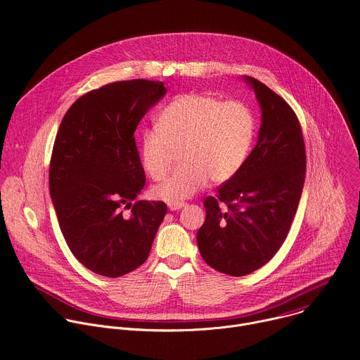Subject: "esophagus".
Wrapping results in <instances>:
<instances>
[{
	"instance_id": "1",
	"label": "esophagus",
	"mask_w": 360,
	"mask_h": 360,
	"mask_svg": "<svg viewBox=\"0 0 360 360\" xmlns=\"http://www.w3.org/2000/svg\"><path fill=\"white\" fill-rule=\"evenodd\" d=\"M184 207H186L185 202H169V203H168V208H169L171 211H179V210H182Z\"/></svg>"
}]
</instances>
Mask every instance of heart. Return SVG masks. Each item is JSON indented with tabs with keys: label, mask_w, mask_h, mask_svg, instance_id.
I'll list each match as a JSON object with an SVG mask.
<instances>
[{
	"label": "heart",
	"mask_w": 360,
	"mask_h": 360,
	"mask_svg": "<svg viewBox=\"0 0 360 360\" xmlns=\"http://www.w3.org/2000/svg\"><path fill=\"white\" fill-rule=\"evenodd\" d=\"M255 135V120L240 101H221L205 94L175 96L160 111L155 127L143 131L139 162L153 181H161L169 167L172 149L182 164L152 196L165 202H182L210 179L222 184L243 167Z\"/></svg>",
	"instance_id": "1"
}]
</instances>
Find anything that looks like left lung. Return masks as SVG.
I'll return each instance as SVG.
<instances>
[{
  "label": "left lung",
  "instance_id": "1",
  "mask_svg": "<svg viewBox=\"0 0 360 360\" xmlns=\"http://www.w3.org/2000/svg\"><path fill=\"white\" fill-rule=\"evenodd\" d=\"M262 124L240 171L203 200L207 219L196 240L203 261L218 272L245 276L269 262L285 242L306 172L299 120L288 102L252 77Z\"/></svg>",
  "mask_w": 360,
  "mask_h": 360
}]
</instances>
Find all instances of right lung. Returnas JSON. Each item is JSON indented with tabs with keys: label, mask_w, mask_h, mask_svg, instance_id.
I'll return each mask as SVG.
<instances>
[{
	"label": "right lung",
	"mask_w": 360,
	"mask_h": 360,
	"mask_svg": "<svg viewBox=\"0 0 360 360\" xmlns=\"http://www.w3.org/2000/svg\"><path fill=\"white\" fill-rule=\"evenodd\" d=\"M167 94L164 82L120 81L79 96L61 121L49 193L61 232L89 271L118 278L141 266L167 214L161 200H132L145 185L134 132ZM131 217L122 215V207Z\"/></svg>",
	"instance_id": "obj_1"
}]
</instances>
